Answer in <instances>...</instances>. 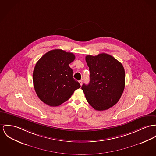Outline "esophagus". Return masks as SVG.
<instances>
[{"instance_id": "1", "label": "esophagus", "mask_w": 156, "mask_h": 156, "mask_svg": "<svg viewBox=\"0 0 156 156\" xmlns=\"http://www.w3.org/2000/svg\"><path fill=\"white\" fill-rule=\"evenodd\" d=\"M79 83L81 85V86L82 85V84H83V81L82 80H80V81H79Z\"/></svg>"}]
</instances>
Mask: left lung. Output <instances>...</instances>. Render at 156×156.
<instances>
[{
	"label": "left lung",
	"mask_w": 156,
	"mask_h": 156,
	"mask_svg": "<svg viewBox=\"0 0 156 156\" xmlns=\"http://www.w3.org/2000/svg\"><path fill=\"white\" fill-rule=\"evenodd\" d=\"M85 60L90 72V81L83 84L88 103L96 110L108 109L120 99L125 84V73L122 64L106 53L87 55Z\"/></svg>",
	"instance_id": "obj_1"
}]
</instances>
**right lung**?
Listing matches in <instances>:
<instances>
[{
    "label": "right lung",
    "instance_id": "right-lung-1",
    "mask_svg": "<svg viewBox=\"0 0 156 156\" xmlns=\"http://www.w3.org/2000/svg\"><path fill=\"white\" fill-rule=\"evenodd\" d=\"M75 55L61 49L52 50L37 62L33 71V84L38 98L50 106H58L67 101L81 87L73 78L69 64Z\"/></svg>",
    "mask_w": 156,
    "mask_h": 156
}]
</instances>
